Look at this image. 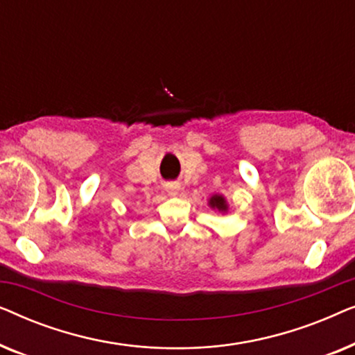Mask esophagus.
<instances>
[{
  "label": "esophagus",
  "mask_w": 355,
  "mask_h": 355,
  "mask_svg": "<svg viewBox=\"0 0 355 355\" xmlns=\"http://www.w3.org/2000/svg\"><path fill=\"white\" fill-rule=\"evenodd\" d=\"M166 189H168V192L171 193V196H176L178 191H179V186H178V184H166Z\"/></svg>",
  "instance_id": "esophagus-1"
}]
</instances>
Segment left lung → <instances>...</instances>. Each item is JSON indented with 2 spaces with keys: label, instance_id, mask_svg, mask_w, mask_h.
Segmentation results:
<instances>
[{
  "label": "left lung",
  "instance_id": "left-lung-1",
  "mask_svg": "<svg viewBox=\"0 0 355 355\" xmlns=\"http://www.w3.org/2000/svg\"><path fill=\"white\" fill-rule=\"evenodd\" d=\"M210 205H211L213 208H218V210H220V211H226V208H227L225 198H223L221 196L211 197V198H210Z\"/></svg>",
  "mask_w": 355,
  "mask_h": 355
}]
</instances>
